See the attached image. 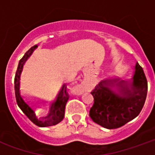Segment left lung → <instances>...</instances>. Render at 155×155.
Masks as SVG:
<instances>
[{"instance_id":"left-lung-1","label":"left lung","mask_w":155,"mask_h":155,"mask_svg":"<svg viewBox=\"0 0 155 155\" xmlns=\"http://www.w3.org/2000/svg\"><path fill=\"white\" fill-rule=\"evenodd\" d=\"M117 80L102 81L91 94L94 104L91 108L90 116L94 123L106 129H118L124 126L142 110L148 91V82L143 69L137 63L130 86L120 81L116 84L120 92L115 93L110 86Z\"/></svg>"}]
</instances>
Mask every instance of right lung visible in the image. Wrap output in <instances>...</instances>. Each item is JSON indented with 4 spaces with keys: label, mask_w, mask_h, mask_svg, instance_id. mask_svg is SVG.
Masks as SVG:
<instances>
[{
    "label": "right lung",
    "mask_w": 155,
    "mask_h": 155,
    "mask_svg": "<svg viewBox=\"0 0 155 155\" xmlns=\"http://www.w3.org/2000/svg\"><path fill=\"white\" fill-rule=\"evenodd\" d=\"M36 47H37V45H34L33 47L31 48L19 61L18 67H17V71H16V73H15V81H14V83H15V99H16V103L18 104L20 109L31 120V122L35 124V125L40 127L52 126V125H55V124H59L64 119V108H65V104H66L68 100H69V94L65 92V94H64V89L65 88L64 84L61 88V91H60V93H59L57 98H56V101L51 104L49 114L46 117L43 118L44 119L43 120H39V119L36 118L34 110L29 106L28 104L25 103V101H23V99H22L21 94H20V91H19L20 75H21V73L23 64H25V61L28 59L29 56L32 54L33 51Z\"/></svg>",
    "instance_id": "add662e5"
}]
</instances>
